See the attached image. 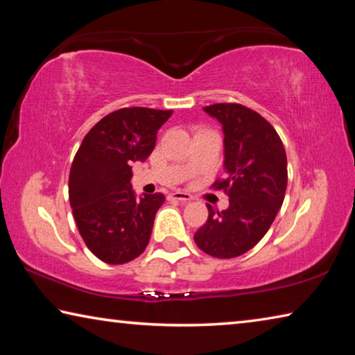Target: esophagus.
<instances>
[{
	"label": "esophagus",
	"mask_w": 355,
	"mask_h": 355,
	"mask_svg": "<svg viewBox=\"0 0 355 355\" xmlns=\"http://www.w3.org/2000/svg\"><path fill=\"white\" fill-rule=\"evenodd\" d=\"M169 197H171L172 200H177V202H191L192 200L191 194H188V192H182V191L172 192Z\"/></svg>",
	"instance_id": "esophagus-1"
}]
</instances>
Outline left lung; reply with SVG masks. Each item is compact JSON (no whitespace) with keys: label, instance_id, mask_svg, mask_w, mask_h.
I'll return each mask as SVG.
<instances>
[{"label":"left lung","instance_id":"obj_1","mask_svg":"<svg viewBox=\"0 0 355 355\" xmlns=\"http://www.w3.org/2000/svg\"><path fill=\"white\" fill-rule=\"evenodd\" d=\"M203 111L222 125L227 177L214 188L228 192L230 205L222 211L208 205L194 241L211 257H239L266 235L284 203L286 153L272 125L249 107L216 103Z\"/></svg>","mask_w":355,"mask_h":355}]
</instances>
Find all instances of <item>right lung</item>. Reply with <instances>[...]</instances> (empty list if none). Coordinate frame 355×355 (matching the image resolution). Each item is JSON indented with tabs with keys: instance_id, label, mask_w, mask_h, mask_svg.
Segmentation results:
<instances>
[{
	"instance_id": "right-lung-1",
	"label": "right lung",
	"mask_w": 355,
	"mask_h": 355,
	"mask_svg": "<svg viewBox=\"0 0 355 355\" xmlns=\"http://www.w3.org/2000/svg\"><path fill=\"white\" fill-rule=\"evenodd\" d=\"M173 111L123 107L107 114L84 137L69 177V200L84 243L107 264H123L146 250L161 192L136 197L131 164L153 152L156 133Z\"/></svg>"
}]
</instances>
